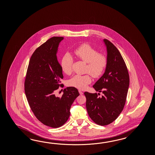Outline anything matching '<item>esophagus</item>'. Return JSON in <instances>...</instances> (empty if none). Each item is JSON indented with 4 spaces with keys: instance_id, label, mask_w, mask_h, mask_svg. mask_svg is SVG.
Returning <instances> with one entry per match:
<instances>
[{
    "instance_id": "obj_1",
    "label": "esophagus",
    "mask_w": 155,
    "mask_h": 155,
    "mask_svg": "<svg viewBox=\"0 0 155 155\" xmlns=\"http://www.w3.org/2000/svg\"><path fill=\"white\" fill-rule=\"evenodd\" d=\"M79 94H80V95H83L84 94V92H82L81 90H79Z\"/></svg>"
}]
</instances>
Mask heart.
Masks as SVG:
<instances>
[{
	"instance_id": "b5f03b06",
	"label": "heart",
	"mask_w": 155,
	"mask_h": 155,
	"mask_svg": "<svg viewBox=\"0 0 155 155\" xmlns=\"http://www.w3.org/2000/svg\"><path fill=\"white\" fill-rule=\"evenodd\" d=\"M74 54L79 59L87 63L86 71L93 77L98 78L105 70L107 63L105 54L99 53L98 51L89 44H83L74 51ZM73 59L69 54L66 53L61 60L60 65L64 73L69 74L72 70ZM91 82L89 74L76 75L70 79L68 85L80 90H84Z\"/></svg>"
}]
</instances>
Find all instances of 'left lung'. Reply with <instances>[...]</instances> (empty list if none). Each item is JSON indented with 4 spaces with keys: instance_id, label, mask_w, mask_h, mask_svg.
Here are the masks:
<instances>
[{
    "instance_id": "left-lung-1",
    "label": "left lung",
    "mask_w": 155,
    "mask_h": 155,
    "mask_svg": "<svg viewBox=\"0 0 155 155\" xmlns=\"http://www.w3.org/2000/svg\"><path fill=\"white\" fill-rule=\"evenodd\" d=\"M107 63L105 73L93 85L97 93L84 92L86 107L92 121L99 125H109L118 117L125 104L130 78L125 63L119 50L108 40L104 39Z\"/></svg>"
}]
</instances>
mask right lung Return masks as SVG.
Returning <instances> with one entry per match:
<instances>
[{
  "label": "right lung",
  "mask_w": 155,
  "mask_h": 155,
  "mask_svg": "<svg viewBox=\"0 0 155 155\" xmlns=\"http://www.w3.org/2000/svg\"><path fill=\"white\" fill-rule=\"evenodd\" d=\"M63 37L54 36L38 48L30 59L24 83L25 93L31 110L44 125L53 128L63 126L69 117L70 110L79 95L78 89L68 87L61 97L55 95L62 86L63 71L57 53Z\"/></svg>",
  "instance_id": "add662e5"
}]
</instances>
